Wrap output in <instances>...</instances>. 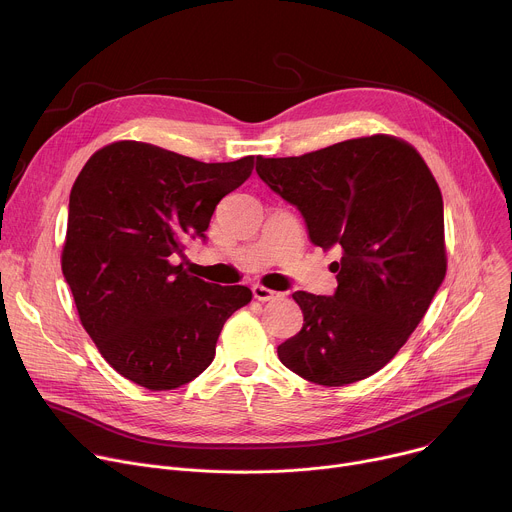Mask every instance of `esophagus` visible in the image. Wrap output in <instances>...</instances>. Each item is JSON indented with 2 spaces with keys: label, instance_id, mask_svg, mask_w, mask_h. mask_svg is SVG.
<instances>
[{
  "label": "esophagus",
  "instance_id": "esophagus-1",
  "mask_svg": "<svg viewBox=\"0 0 512 512\" xmlns=\"http://www.w3.org/2000/svg\"><path fill=\"white\" fill-rule=\"evenodd\" d=\"M252 294H254V298H256V300H260V302H274V300H280V298L284 296L282 292H278V290H270V288L260 286V284H256V286L252 288Z\"/></svg>",
  "mask_w": 512,
  "mask_h": 512
}]
</instances>
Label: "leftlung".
<instances>
[{
	"instance_id": "left-lung-1",
	"label": "left lung",
	"mask_w": 512,
	"mask_h": 512,
	"mask_svg": "<svg viewBox=\"0 0 512 512\" xmlns=\"http://www.w3.org/2000/svg\"><path fill=\"white\" fill-rule=\"evenodd\" d=\"M256 173L302 214L309 238L339 248L333 296L296 290L304 323L278 359L317 385L377 373L424 319L446 276L444 201L420 153L387 135L298 157L256 159Z\"/></svg>"
}]
</instances>
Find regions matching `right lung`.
<instances>
[{"mask_svg":"<svg viewBox=\"0 0 512 512\" xmlns=\"http://www.w3.org/2000/svg\"><path fill=\"white\" fill-rule=\"evenodd\" d=\"M254 169V157L203 163L119 141L76 177L62 274L78 317L107 363L151 391L181 387L216 357L224 323L252 300L246 286L210 284L173 264L206 240L214 210Z\"/></svg>","mask_w":512,"mask_h":512,"instance_id":"obj_1","label":"right lung"}]
</instances>
